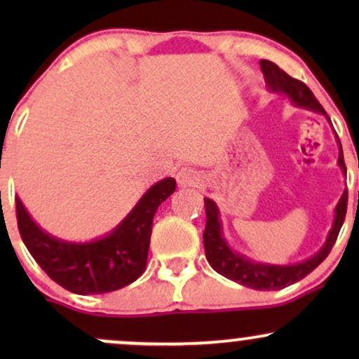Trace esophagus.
Returning <instances> with one entry per match:
<instances>
[{"label": "esophagus", "mask_w": 359, "mask_h": 359, "mask_svg": "<svg viewBox=\"0 0 359 359\" xmlns=\"http://www.w3.org/2000/svg\"><path fill=\"white\" fill-rule=\"evenodd\" d=\"M201 174L197 170H194V168H180L179 172H177V184L180 185V187H196V185L201 184Z\"/></svg>", "instance_id": "esophagus-1"}]
</instances>
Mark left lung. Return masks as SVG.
Returning <instances> with one entry per match:
<instances>
[{
  "label": "left lung",
  "instance_id": "8db88e82",
  "mask_svg": "<svg viewBox=\"0 0 359 359\" xmlns=\"http://www.w3.org/2000/svg\"><path fill=\"white\" fill-rule=\"evenodd\" d=\"M259 67H262L263 77H265L266 88L271 94L277 96H285L290 101L292 106L295 108H302L314 111V113L323 114V116L331 123L323 106L316 100L312 90L307 88L304 82H300L294 77L283 72L277 64L270 60H259ZM337 147H339V156H337V165H339L343 175H346V165L343 148L341 142L336 135ZM205 205V229H204V250L205 258H208L209 265L212 266L217 273L222 277L233 280V282L241 283V285L255 288V290H280L285 288L292 283L299 282L304 277H307L312 270H316L320 263L324 262L325 257L329 255L332 246H334L337 234H339L341 226L344 222L346 208H348V191L343 192L339 203L336 204L334 209V219H332L331 229H329L327 236L323 248L312 255L311 258L302 259L299 263H290V265H273V263H263L255 262L246 257V255L238 253L231 248L228 240H226L224 233H222V221L221 212L217 204L209 197H204Z\"/></svg>",
  "mask_w": 359,
  "mask_h": 359
}]
</instances>
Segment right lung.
<instances>
[{
    "instance_id": "right-lung-1",
    "label": "right lung",
    "mask_w": 359,
    "mask_h": 359,
    "mask_svg": "<svg viewBox=\"0 0 359 359\" xmlns=\"http://www.w3.org/2000/svg\"><path fill=\"white\" fill-rule=\"evenodd\" d=\"M175 185L172 177L155 182L116 228L90 241H67L47 233L16 196L18 231L40 269L60 287L79 295L118 290L145 270L154 216Z\"/></svg>"
}]
</instances>
